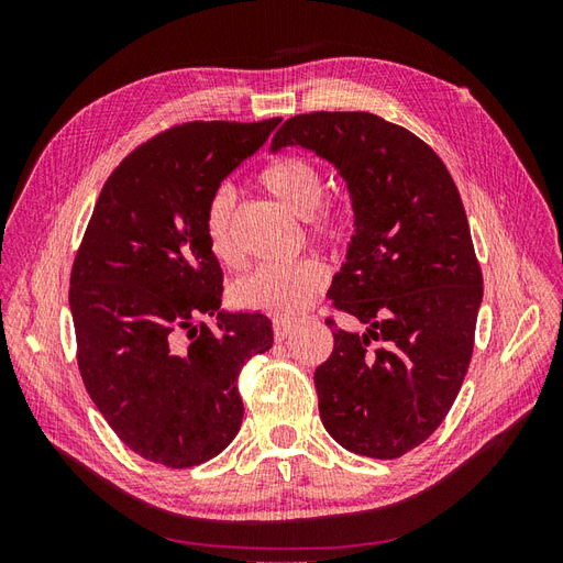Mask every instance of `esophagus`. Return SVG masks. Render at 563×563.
<instances>
[{
	"label": "esophagus",
	"mask_w": 563,
	"mask_h": 563,
	"mask_svg": "<svg viewBox=\"0 0 563 563\" xmlns=\"http://www.w3.org/2000/svg\"><path fill=\"white\" fill-rule=\"evenodd\" d=\"M272 329H275V340L277 343H284L286 338H291L294 335V331H296V327L291 321H286V319H282V317H277L275 319V323H272Z\"/></svg>",
	"instance_id": "34e87169"
}]
</instances>
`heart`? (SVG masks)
<instances>
[{"label":"heart","instance_id":"b5f03b06","mask_svg":"<svg viewBox=\"0 0 563 563\" xmlns=\"http://www.w3.org/2000/svg\"><path fill=\"white\" fill-rule=\"evenodd\" d=\"M261 183L279 203L308 218L310 232L319 242L338 244L347 232V220L333 203L323 201L327 180L321 168L308 157H284L263 168ZM203 234L213 258L234 265L240 251L232 234V197L220 190L211 197L207 216H203ZM329 284V272L319 261L298 263H265L234 284L232 296L246 310L267 312L277 317H298L319 298Z\"/></svg>","mask_w":563,"mask_h":563}]
</instances>
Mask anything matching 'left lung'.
<instances>
[{
  "mask_svg": "<svg viewBox=\"0 0 563 563\" xmlns=\"http://www.w3.org/2000/svg\"><path fill=\"white\" fill-rule=\"evenodd\" d=\"M286 145L329 159L354 209L329 296L368 329L327 321L333 352L314 371L321 422L356 455L401 457L446 418L472 360L484 279L463 199L437 152L378 114H298L272 139V150Z\"/></svg>",
  "mask_w": 563,
  "mask_h": 563,
  "instance_id": "1",
  "label": "left lung"
}]
</instances>
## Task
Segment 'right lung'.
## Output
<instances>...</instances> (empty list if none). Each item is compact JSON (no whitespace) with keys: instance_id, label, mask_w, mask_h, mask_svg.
Returning a JSON list of instances; mask_svg holds the SVG:
<instances>
[{"instance_id":"obj_1","label":"right lung","mask_w":563,"mask_h":563,"mask_svg":"<svg viewBox=\"0 0 563 563\" xmlns=\"http://www.w3.org/2000/svg\"><path fill=\"white\" fill-rule=\"evenodd\" d=\"M282 122H187L110 174L70 275L84 387L112 432L150 463H207L242 428V366L272 347L261 312H225L203 216ZM203 318H211L207 324Z\"/></svg>"}]
</instances>
